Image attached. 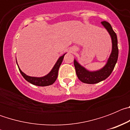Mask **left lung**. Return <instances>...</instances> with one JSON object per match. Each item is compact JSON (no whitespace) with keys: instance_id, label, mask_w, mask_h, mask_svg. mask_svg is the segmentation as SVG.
Wrapping results in <instances>:
<instances>
[{"instance_id":"obj_1","label":"left lung","mask_w":130,"mask_h":130,"mask_svg":"<svg viewBox=\"0 0 130 130\" xmlns=\"http://www.w3.org/2000/svg\"><path fill=\"white\" fill-rule=\"evenodd\" d=\"M102 25L107 30L111 36L112 43V52L109 58L107 63L100 70L96 72H88L85 68L81 66L76 60H74V66L77 77L83 83L87 84H95L104 81L112 73L115 64L118 60L119 49H118V41L116 33L112 30V26L109 23L105 21H102Z\"/></svg>"}]
</instances>
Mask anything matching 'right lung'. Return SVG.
Listing matches in <instances>:
<instances>
[{"instance_id": "add662e5", "label": "right lung", "mask_w": 130, "mask_h": 130, "mask_svg": "<svg viewBox=\"0 0 130 130\" xmlns=\"http://www.w3.org/2000/svg\"><path fill=\"white\" fill-rule=\"evenodd\" d=\"M64 55H65V54L58 58L57 63L55 64L53 68L50 72V73H48L47 75H45V76L42 77H34L28 76V75H26V74H25L21 70L20 68L18 66L19 72H20L22 76L25 78L26 81L30 83L32 85H34L36 86H40V87H45V86L51 85H52L53 83H55V81L57 79V76H58V69H59L60 64H62V62L63 60Z\"/></svg>"}]
</instances>
